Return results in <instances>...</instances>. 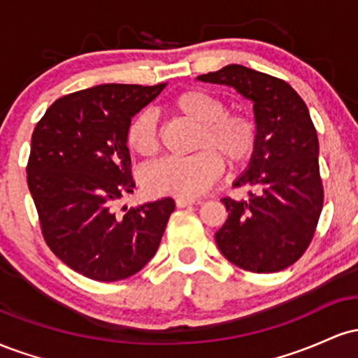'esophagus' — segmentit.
<instances>
[{
    "label": "esophagus",
    "instance_id": "34e87169",
    "mask_svg": "<svg viewBox=\"0 0 358 358\" xmlns=\"http://www.w3.org/2000/svg\"><path fill=\"white\" fill-rule=\"evenodd\" d=\"M176 207L183 208V207H190V205H200L202 203V200L200 199H188V196H178V199L175 200Z\"/></svg>",
    "mask_w": 358,
    "mask_h": 358
}]
</instances>
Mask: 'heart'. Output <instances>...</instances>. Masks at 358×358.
Instances as JSON below:
<instances>
[{
  "label": "heart",
  "mask_w": 358,
  "mask_h": 358,
  "mask_svg": "<svg viewBox=\"0 0 358 358\" xmlns=\"http://www.w3.org/2000/svg\"><path fill=\"white\" fill-rule=\"evenodd\" d=\"M171 108L183 117L199 124L195 148L190 156L165 158L148 166L143 173L146 190L155 195L196 196L203 193L224 171L227 165L237 168L245 165L259 145V127L245 114L227 113V104L220 97L200 89L178 94ZM126 143L131 151L153 158L159 150L156 117L150 110H141L129 121Z\"/></svg>",
  "instance_id": "obj_1"
}]
</instances>
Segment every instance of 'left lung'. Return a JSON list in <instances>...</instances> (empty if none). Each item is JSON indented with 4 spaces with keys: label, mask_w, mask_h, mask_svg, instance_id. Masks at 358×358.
Here are the masks:
<instances>
[{
    "label": "left lung",
    "mask_w": 358,
    "mask_h": 358,
    "mask_svg": "<svg viewBox=\"0 0 358 358\" xmlns=\"http://www.w3.org/2000/svg\"><path fill=\"white\" fill-rule=\"evenodd\" d=\"M229 85L254 104L259 145L234 187L245 200L222 199L229 217L215 242L227 261L250 273H278L305 254L323 208L318 136L305 101L285 80L244 65L196 77Z\"/></svg>",
    "instance_id": "left-lung-1"
}]
</instances>
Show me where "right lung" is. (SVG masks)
Masks as SVG:
<instances>
[{"label":"right lung","instance_id":"add662e5","mask_svg":"<svg viewBox=\"0 0 358 358\" xmlns=\"http://www.w3.org/2000/svg\"><path fill=\"white\" fill-rule=\"evenodd\" d=\"M166 84H102L57 99L31 134L27 182L43 239L69 268L126 279L158 250L173 199L119 208L134 190L126 129Z\"/></svg>","mask_w":358,"mask_h":358}]
</instances>
